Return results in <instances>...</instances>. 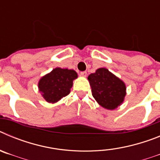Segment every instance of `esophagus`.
Here are the masks:
<instances>
[{"instance_id": "34e87169", "label": "esophagus", "mask_w": 160, "mask_h": 160, "mask_svg": "<svg viewBox=\"0 0 160 160\" xmlns=\"http://www.w3.org/2000/svg\"><path fill=\"white\" fill-rule=\"evenodd\" d=\"M80 74H81V76H82V77H86L87 74V73L86 71H82L81 73H80Z\"/></svg>"}]
</instances>
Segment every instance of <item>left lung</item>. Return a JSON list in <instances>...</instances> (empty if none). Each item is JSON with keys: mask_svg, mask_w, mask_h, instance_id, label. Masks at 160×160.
<instances>
[{"mask_svg": "<svg viewBox=\"0 0 160 160\" xmlns=\"http://www.w3.org/2000/svg\"><path fill=\"white\" fill-rule=\"evenodd\" d=\"M92 95L100 106L108 110L117 108L123 102L126 86L105 68L98 69L88 77Z\"/></svg>", "mask_w": 160, "mask_h": 160, "instance_id": "left-lung-1", "label": "left lung"}]
</instances>
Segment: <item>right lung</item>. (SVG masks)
Here are the masks:
<instances>
[{"instance_id": "obj_1", "label": "right lung", "mask_w": 160, "mask_h": 160, "mask_svg": "<svg viewBox=\"0 0 160 160\" xmlns=\"http://www.w3.org/2000/svg\"><path fill=\"white\" fill-rule=\"evenodd\" d=\"M77 77L74 70L55 68L39 81V90L48 102H56L70 94L73 80Z\"/></svg>"}]
</instances>
